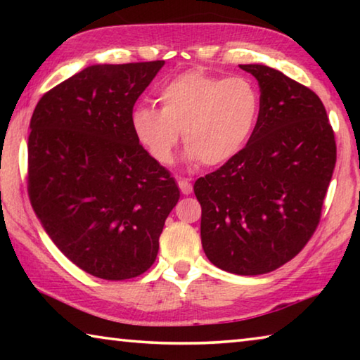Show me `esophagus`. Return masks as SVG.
<instances>
[{"label":"esophagus","mask_w":360,"mask_h":360,"mask_svg":"<svg viewBox=\"0 0 360 360\" xmlns=\"http://www.w3.org/2000/svg\"><path fill=\"white\" fill-rule=\"evenodd\" d=\"M178 186H179V188H181V192L184 193V195L192 193V184H191V181H188V179L179 178V179H178Z\"/></svg>","instance_id":"esophagus-1"}]
</instances>
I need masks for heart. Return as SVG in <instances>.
<instances>
[{
	"label": "heart",
	"mask_w": 360,
	"mask_h": 360,
	"mask_svg": "<svg viewBox=\"0 0 360 360\" xmlns=\"http://www.w3.org/2000/svg\"><path fill=\"white\" fill-rule=\"evenodd\" d=\"M158 100L162 108L141 103L133 109L131 129L162 165L172 163L181 131L187 162L224 165L245 149L260 114L259 89L246 76L186 71L163 85Z\"/></svg>",
	"instance_id": "1"
}]
</instances>
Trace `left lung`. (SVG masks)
I'll return each instance as SVG.
<instances>
[{"instance_id": "8db88e82", "label": "left lung", "mask_w": 360, "mask_h": 360, "mask_svg": "<svg viewBox=\"0 0 360 360\" xmlns=\"http://www.w3.org/2000/svg\"><path fill=\"white\" fill-rule=\"evenodd\" d=\"M257 79L260 114L230 162L195 181L202 246L233 275H264L302 251L321 219L337 162L326 108L313 90L265 65H240Z\"/></svg>"}]
</instances>
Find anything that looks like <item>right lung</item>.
<instances>
[{
	"label": "right lung",
	"mask_w": 360,
	"mask_h": 360,
	"mask_svg": "<svg viewBox=\"0 0 360 360\" xmlns=\"http://www.w3.org/2000/svg\"><path fill=\"white\" fill-rule=\"evenodd\" d=\"M163 65L87 66L42 95L30 122V202L53 245L96 278L149 270L179 200L131 129L133 106Z\"/></svg>",
	"instance_id": "add662e5"
}]
</instances>
